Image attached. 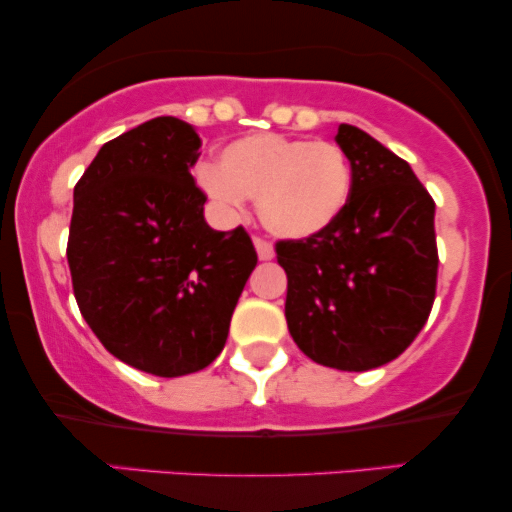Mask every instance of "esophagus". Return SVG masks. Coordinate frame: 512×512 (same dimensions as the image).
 I'll return each mask as SVG.
<instances>
[{
    "mask_svg": "<svg viewBox=\"0 0 512 512\" xmlns=\"http://www.w3.org/2000/svg\"><path fill=\"white\" fill-rule=\"evenodd\" d=\"M254 244H256L258 258H261V261H270V258L275 256V249H272V244L265 240V237H254Z\"/></svg>",
    "mask_w": 512,
    "mask_h": 512,
    "instance_id": "34e87169",
    "label": "esophagus"
}]
</instances>
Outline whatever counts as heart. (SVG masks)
I'll return each mask as SVG.
<instances>
[{
	"mask_svg": "<svg viewBox=\"0 0 512 512\" xmlns=\"http://www.w3.org/2000/svg\"><path fill=\"white\" fill-rule=\"evenodd\" d=\"M198 179L216 205L235 212L258 198L268 230L303 240L338 221L352 191L345 151L331 142L249 135L228 144L221 165H202Z\"/></svg>",
	"mask_w": 512,
	"mask_h": 512,
	"instance_id": "heart-1",
	"label": "heart"
}]
</instances>
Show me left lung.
<instances>
[{"instance_id":"obj_1","label":"left lung","mask_w":512,"mask_h":512,"mask_svg":"<svg viewBox=\"0 0 512 512\" xmlns=\"http://www.w3.org/2000/svg\"><path fill=\"white\" fill-rule=\"evenodd\" d=\"M352 165L345 212L303 240H279L289 279L286 324L300 352L338 370L401 356L429 319L438 282L436 202L412 167L368 132L342 123Z\"/></svg>"}]
</instances>
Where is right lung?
Instances as JSON below:
<instances>
[{
	"instance_id": "1",
	"label": "right lung",
	"mask_w": 512,
	"mask_h": 512,
	"mask_svg": "<svg viewBox=\"0 0 512 512\" xmlns=\"http://www.w3.org/2000/svg\"><path fill=\"white\" fill-rule=\"evenodd\" d=\"M202 139L174 116L111 139L74 186L67 263L86 324L109 354L158 377L221 354L258 256L242 226H207L191 170Z\"/></svg>"
}]
</instances>
